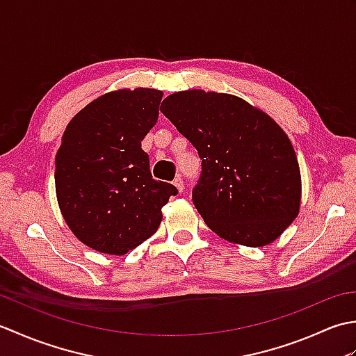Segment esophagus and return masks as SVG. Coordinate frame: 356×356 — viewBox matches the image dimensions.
Segmentation results:
<instances>
[{"label": "esophagus", "instance_id": "1", "mask_svg": "<svg viewBox=\"0 0 356 356\" xmlns=\"http://www.w3.org/2000/svg\"><path fill=\"white\" fill-rule=\"evenodd\" d=\"M172 184H174V186L177 188V191H179V193H182V191H184V188H185V186H184V179H182V177H180V176H179V177H176V179L172 180Z\"/></svg>", "mask_w": 356, "mask_h": 356}]
</instances>
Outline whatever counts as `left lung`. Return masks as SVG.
Returning <instances> with one entry per match:
<instances>
[{
  "label": "left lung",
  "mask_w": 356,
  "mask_h": 356,
  "mask_svg": "<svg viewBox=\"0 0 356 356\" xmlns=\"http://www.w3.org/2000/svg\"><path fill=\"white\" fill-rule=\"evenodd\" d=\"M161 111L202 159L193 203L217 236L260 248L298 216L300 166L286 133L241 97L186 90Z\"/></svg>",
  "instance_id": "left-lung-1"
}]
</instances>
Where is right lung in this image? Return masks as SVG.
Returning <instances> with one entry per match:
<instances>
[{
  "mask_svg": "<svg viewBox=\"0 0 356 356\" xmlns=\"http://www.w3.org/2000/svg\"><path fill=\"white\" fill-rule=\"evenodd\" d=\"M163 93L118 90L82 108L56 153L55 186L65 223L82 243L124 255L157 231L177 188L154 180L142 140L154 127Z\"/></svg>",
  "mask_w": 356,
  "mask_h": 356,
  "instance_id": "1",
  "label": "right lung"
}]
</instances>
